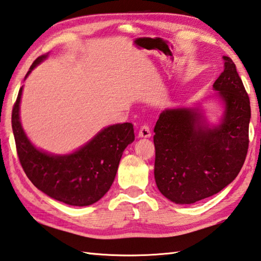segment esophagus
<instances>
[{"instance_id": "34e87169", "label": "esophagus", "mask_w": 261, "mask_h": 261, "mask_svg": "<svg viewBox=\"0 0 261 261\" xmlns=\"http://www.w3.org/2000/svg\"><path fill=\"white\" fill-rule=\"evenodd\" d=\"M151 132L148 125H142L139 130V134H138V138H150Z\"/></svg>"}]
</instances>
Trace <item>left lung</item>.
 <instances>
[{
	"mask_svg": "<svg viewBox=\"0 0 261 261\" xmlns=\"http://www.w3.org/2000/svg\"><path fill=\"white\" fill-rule=\"evenodd\" d=\"M213 88L223 106L219 123H208L200 106L163 111L155 125V181L178 205L216 195L241 171L249 147L250 100L233 61Z\"/></svg>",
	"mask_w": 261,
	"mask_h": 261,
	"instance_id": "8db88e82",
	"label": "left lung"
}]
</instances>
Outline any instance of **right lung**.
<instances>
[{
    "label": "right lung",
    "instance_id": "add662e5",
    "mask_svg": "<svg viewBox=\"0 0 261 261\" xmlns=\"http://www.w3.org/2000/svg\"><path fill=\"white\" fill-rule=\"evenodd\" d=\"M47 56L36 59L25 78ZM21 95L22 87L12 110V130L25 175L38 190L66 205L83 207L98 201L110 190L126 146L135 140L134 125L106 126L71 154H49L34 146L25 135L20 121Z\"/></svg>",
    "mask_w": 261,
    "mask_h": 261
}]
</instances>
